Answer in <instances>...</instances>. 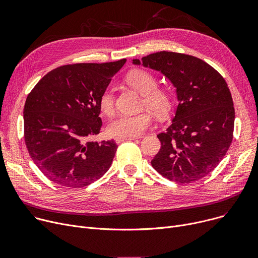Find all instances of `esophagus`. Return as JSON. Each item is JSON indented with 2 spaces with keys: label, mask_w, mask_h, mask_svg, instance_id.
Segmentation results:
<instances>
[{
  "label": "esophagus",
  "mask_w": 258,
  "mask_h": 258,
  "mask_svg": "<svg viewBox=\"0 0 258 258\" xmlns=\"http://www.w3.org/2000/svg\"><path fill=\"white\" fill-rule=\"evenodd\" d=\"M136 139V137H130V138H120V137H116L115 138V141L117 143H120V142H123V141H127V140H135Z\"/></svg>",
  "instance_id": "34e87169"
}]
</instances>
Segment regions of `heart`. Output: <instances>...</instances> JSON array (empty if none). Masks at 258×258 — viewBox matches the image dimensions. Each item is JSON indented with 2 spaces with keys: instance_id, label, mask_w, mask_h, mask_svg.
<instances>
[{
  "instance_id": "obj_1",
  "label": "heart",
  "mask_w": 258,
  "mask_h": 258,
  "mask_svg": "<svg viewBox=\"0 0 258 258\" xmlns=\"http://www.w3.org/2000/svg\"><path fill=\"white\" fill-rule=\"evenodd\" d=\"M126 81L139 93L143 95V104L158 115H165L170 107L169 94L157 88L158 80L150 72L137 69L130 72ZM99 107L103 114L110 116L114 113L115 96L111 87L106 88L100 96ZM153 122L150 113L143 112L139 114H121L117 116L107 126V132L114 137L130 138L138 137L142 135Z\"/></svg>"
}]
</instances>
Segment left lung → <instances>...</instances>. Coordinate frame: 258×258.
Returning <instances> with one entry per match:
<instances>
[{
  "label": "left lung",
  "instance_id": "obj_1",
  "mask_svg": "<svg viewBox=\"0 0 258 258\" xmlns=\"http://www.w3.org/2000/svg\"><path fill=\"white\" fill-rule=\"evenodd\" d=\"M133 63L161 72L177 92L172 123L157 136L161 148L153 167L173 182L204 178L220 164L233 138L235 113L225 79L204 60L182 53L156 52Z\"/></svg>",
  "mask_w": 258,
  "mask_h": 258
}]
</instances>
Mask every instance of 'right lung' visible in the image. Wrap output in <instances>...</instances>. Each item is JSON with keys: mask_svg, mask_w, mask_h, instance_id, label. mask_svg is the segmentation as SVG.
Instances as JSON below:
<instances>
[{"mask_svg": "<svg viewBox=\"0 0 258 258\" xmlns=\"http://www.w3.org/2000/svg\"><path fill=\"white\" fill-rule=\"evenodd\" d=\"M126 59L56 68L40 79L24 106V135L33 162L52 182L88 186L111 167L113 140L95 142L102 121L99 99Z\"/></svg>", "mask_w": 258, "mask_h": 258, "instance_id": "add662e5", "label": "right lung"}]
</instances>
